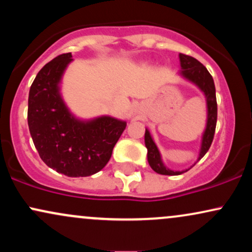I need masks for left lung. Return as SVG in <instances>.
<instances>
[{
  "instance_id": "left-lung-1",
  "label": "left lung",
  "mask_w": 252,
  "mask_h": 252,
  "mask_svg": "<svg viewBox=\"0 0 252 252\" xmlns=\"http://www.w3.org/2000/svg\"><path fill=\"white\" fill-rule=\"evenodd\" d=\"M180 58V66L181 70L179 71V74L184 78V79L189 80V83L194 84L200 91L204 94L206 98V108H207V120L206 126H205L204 132L201 136V144H200V152H199L198 162L199 160L209 152L211 143L213 141V136L216 131V124H217V98H216V88L213 78L207 71V68L200 62L195 59V58L186 56V54H179ZM144 143H146L147 149V158H148V163L152 167L154 172L158 173L162 175H180L182 173L187 172L189 169L185 170H173L169 169L166 164L163 163L162 158H161L160 150L156 146L154 140H153L152 135H150L149 130L146 129L144 132ZM195 162V163H196ZM194 163V164H195ZM193 164V166H194ZM192 166V167H193ZM190 167V168H192Z\"/></svg>"
}]
</instances>
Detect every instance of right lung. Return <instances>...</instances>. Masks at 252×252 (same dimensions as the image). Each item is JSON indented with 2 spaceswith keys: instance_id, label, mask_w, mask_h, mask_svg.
<instances>
[{
  "instance_id": "add662e5",
  "label": "right lung",
  "mask_w": 252,
  "mask_h": 252,
  "mask_svg": "<svg viewBox=\"0 0 252 252\" xmlns=\"http://www.w3.org/2000/svg\"><path fill=\"white\" fill-rule=\"evenodd\" d=\"M72 54L58 56L36 74L28 97V126L41 160L71 178L102 170L126 126L111 116L80 120L63 102L60 84Z\"/></svg>"
}]
</instances>
